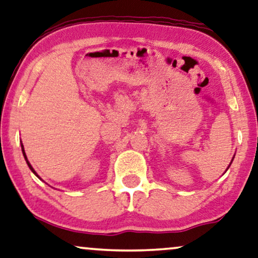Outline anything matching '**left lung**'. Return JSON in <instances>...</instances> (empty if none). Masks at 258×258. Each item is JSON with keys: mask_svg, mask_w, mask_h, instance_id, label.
I'll return each mask as SVG.
<instances>
[{"mask_svg": "<svg viewBox=\"0 0 258 258\" xmlns=\"http://www.w3.org/2000/svg\"><path fill=\"white\" fill-rule=\"evenodd\" d=\"M232 160H233V158H232Z\"/></svg>", "mask_w": 258, "mask_h": 258, "instance_id": "1", "label": "left lung"}]
</instances>
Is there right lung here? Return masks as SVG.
Listing matches in <instances>:
<instances>
[{
    "label": "right lung",
    "mask_w": 258,
    "mask_h": 258,
    "mask_svg": "<svg viewBox=\"0 0 258 258\" xmlns=\"http://www.w3.org/2000/svg\"><path fill=\"white\" fill-rule=\"evenodd\" d=\"M21 147H22V153H23V157H25V159H26V161H27V164H28L29 169H30V170H32V172H33L34 174H35V176H36V177H39V176H37V174H36V172H35V170H34V169H33V167H32V165H30V163H29V161H28V159H27V156H26L25 149H23V145H21ZM39 178H40V177H39Z\"/></svg>",
    "instance_id": "add662e5"
}]
</instances>
